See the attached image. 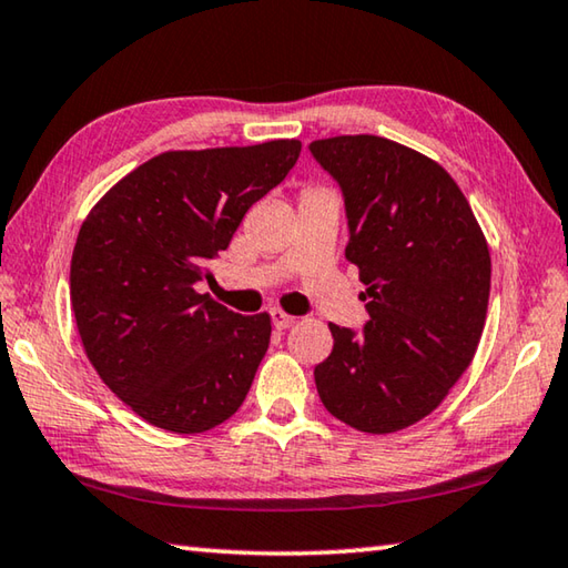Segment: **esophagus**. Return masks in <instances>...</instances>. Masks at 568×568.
Masks as SVG:
<instances>
[{
	"instance_id": "34e87169",
	"label": "esophagus",
	"mask_w": 568,
	"mask_h": 568,
	"mask_svg": "<svg viewBox=\"0 0 568 568\" xmlns=\"http://www.w3.org/2000/svg\"><path fill=\"white\" fill-rule=\"evenodd\" d=\"M271 318H273V325H275L277 331H285V328H291V325L295 323L293 315H287L285 311H277V307H275V311H271Z\"/></svg>"
}]
</instances>
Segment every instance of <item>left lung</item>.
I'll return each instance as SVG.
<instances>
[{
    "label": "left lung",
    "mask_w": 568,
    "mask_h": 568,
    "mask_svg": "<svg viewBox=\"0 0 568 568\" xmlns=\"http://www.w3.org/2000/svg\"><path fill=\"white\" fill-rule=\"evenodd\" d=\"M338 180L371 321L363 335L331 323L315 365L331 416L363 434H393L440 406L484 333L491 255L456 180L420 152L378 134L311 142Z\"/></svg>",
    "instance_id": "1"
}]
</instances>
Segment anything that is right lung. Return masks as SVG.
<instances>
[{"label": "right lung", "instance_id": "add662e5", "mask_svg": "<svg viewBox=\"0 0 568 568\" xmlns=\"http://www.w3.org/2000/svg\"><path fill=\"white\" fill-rule=\"evenodd\" d=\"M297 155V140L162 152L84 217L70 267L77 333L104 386L152 426L203 434L243 406L271 315L227 311L197 283Z\"/></svg>", "mask_w": 568, "mask_h": 568}]
</instances>
